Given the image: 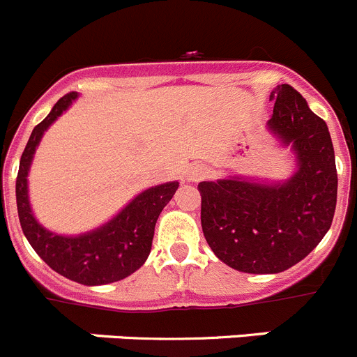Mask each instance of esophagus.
<instances>
[{"instance_id": "34e87169", "label": "esophagus", "mask_w": 357, "mask_h": 357, "mask_svg": "<svg viewBox=\"0 0 357 357\" xmlns=\"http://www.w3.org/2000/svg\"><path fill=\"white\" fill-rule=\"evenodd\" d=\"M208 176V169L202 165V163H195V165H192V167L188 169V172H186V178L190 179V181H199V179L206 178Z\"/></svg>"}]
</instances>
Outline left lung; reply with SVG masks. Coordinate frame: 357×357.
I'll return each instance as SVG.
<instances>
[{"label": "left lung", "mask_w": 357, "mask_h": 357, "mask_svg": "<svg viewBox=\"0 0 357 357\" xmlns=\"http://www.w3.org/2000/svg\"><path fill=\"white\" fill-rule=\"evenodd\" d=\"M269 100V128L298 153V172L276 186L236 178L199 183L208 245L227 266L257 275L285 271L321 243L338 188L328 125L292 86L275 88Z\"/></svg>", "instance_id": "1"}]
</instances>
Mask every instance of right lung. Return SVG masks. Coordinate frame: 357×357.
Masks as SVG:
<instances>
[{
  "instance_id": "1",
  "label": "right lung",
  "mask_w": 357,
  "mask_h": 357,
  "mask_svg": "<svg viewBox=\"0 0 357 357\" xmlns=\"http://www.w3.org/2000/svg\"><path fill=\"white\" fill-rule=\"evenodd\" d=\"M77 93L70 91L56 102L49 116L33 128L31 137L22 151L19 163L15 199L19 222L29 245L43 262L56 273L82 285L112 284L137 271L151 252L155 224L160 213L172 199L179 183H165L153 186L133 199L114 220L96 231L77 238L52 234L45 231L31 215L28 202V171L33 153L43 132L52 125L63 111L68 109Z\"/></svg>"
}]
</instances>
